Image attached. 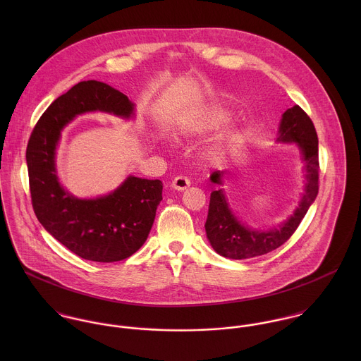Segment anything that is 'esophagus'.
I'll return each mask as SVG.
<instances>
[{
  "label": "esophagus",
  "mask_w": 361,
  "mask_h": 361,
  "mask_svg": "<svg viewBox=\"0 0 361 361\" xmlns=\"http://www.w3.org/2000/svg\"><path fill=\"white\" fill-rule=\"evenodd\" d=\"M171 186H172L173 189H176V190H185L186 188L190 186V179H188L186 176H176V178L172 180Z\"/></svg>",
  "instance_id": "obj_1"
}]
</instances>
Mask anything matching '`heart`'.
<instances>
[{
    "mask_svg": "<svg viewBox=\"0 0 361 361\" xmlns=\"http://www.w3.org/2000/svg\"><path fill=\"white\" fill-rule=\"evenodd\" d=\"M228 119V114L222 109H209L204 115H202L195 123H189L182 126L180 132L183 135L189 132H206L209 129L221 126Z\"/></svg>",
    "mask_w": 361,
    "mask_h": 361,
    "instance_id": "obj_1",
    "label": "heart"
}]
</instances>
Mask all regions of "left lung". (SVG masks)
Listing matches in <instances>:
<instances>
[{
	"label": "left lung",
	"instance_id": "obj_1",
	"mask_svg": "<svg viewBox=\"0 0 361 361\" xmlns=\"http://www.w3.org/2000/svg\"><path fill=\"white\" fill-rule=\"evenodd\" d=\"M278 142H295L302 152L307 183L299 207L293 215H290V218L278 228L256 231L243 225L233 215L222 189L214 190L209 197L206 232L212 249L218 255L233 259H243L262 256L278 249L295 233L310 206L315 200L318 195L319 176L318 137L312 121L299 105L283 112L279 125ZM222 171H215L209 178L214 183L222 185Z\"/></svg>",
	"mask_w": 361,
	"mask_h": 361
}]
</instances>
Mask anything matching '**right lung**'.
Returning <instances> with one entry per match:
<instances>
[{
  "instance_id": "obj_1",
  "label": "right lung",
  "mask_w": 361,
  "mask_h": 361,
  "mask_svg": "<svg viewBox=\"0 0 361 361\" xmlns=\"http://www.w3.org/2000/svg\"><path fill=\"white\" fill-rule=\"evenodd\" d=\"M133 108L123 93L103 82H80L52 102L27 143L26 162L35 214L61 245L85 259L114 262L136 253L152 231L162 200V182L130 175L103 197L82 200L72 196L59 185L55 171L61 130L85 112L103 111L129 118Z\"/></svg>"
}]
</instances>
